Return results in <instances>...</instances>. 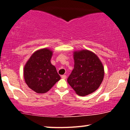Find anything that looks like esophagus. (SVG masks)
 <instances>
[{"mask_svg": "<svg viewBox=\"0 0 130 130\" xmlns=\"http://www.w3.org/2000/svg\"><path fill=\"white\" fill-rule=\"evenodd\" d=\"M61 77L62 78V79H66V77H67V76H66V75H62L61 76Z\"/></svg>", "mask_w": 130, "mask_h": 130, "instance_id": "1", "label": "esophagus"}]
</instances>
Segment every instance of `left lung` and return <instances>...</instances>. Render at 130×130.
Listing matches in <instances>:
<instances>
[{"label":"left lung","instance_id":"1","mask_svg":"<svg viewBox=\"0 0 130 130\" xmlns=\"http://www.w3.org/2000/svg\"><path fill=\"white\" fill-rule=\"evenodd\" d=\"M74 68L67 81L76 93L86 96L96 91L104 77L103 65L95 54L87 50L75 51Z\"/></svg>","mask_w":130,"mask_h":130}]
</instances>
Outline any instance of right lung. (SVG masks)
<instances>
[{
	"label": "right lung",
	"mask_w": 130,
	"mask_h": 130,
	"mask_svg": "<svg viewBox=\"0 0 130 130\" xmlns=\"http://www.w3.org/2000/svg\"><path fill=\"white\" fill-rule=\"evenodd\" d=\"M53 51L42 48L35 52L24 68L25 83L33 91L42 94L48 91L61 77L50 60Z\"/></svg>",
	"instance_id": "1"
}]
</instances>
